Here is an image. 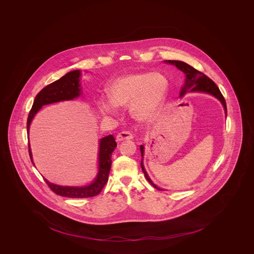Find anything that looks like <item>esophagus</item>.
<instances>
[{
    "instance_id": "34e87169",
    "label": "esophagus",
    "mask_w": 254,
    "mask_h": 254,
    "mask_svg": "<svg viewBox=\"0 0 254 254\" xmlns=\"http://www.w3.org/2000/svg\"><path fill=\"white\" fill-rule=\"evenodd\" d=\"M132 138H133V135L129 131H122L116 136V140L118 142H120V141H123L126 139H131Z\"/></svg>"
}]
</instances>
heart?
Returning <instances> with one entry per match:
<instances>
[{
    "instance_id": "obj_1",
    "label": "heart",
    "mask_w": 254,
    "mask_h": 254,
    "mask_svg": "<svg viewBox=\"0 0 254 254\" xmlns=\"http://www.w3.org/2000/svg\"><path fill=\"white\" fill-rule=\"evenodd\" d=\"M169 80L160 72L134 71L116 77L107 85L109 100L98 105L102 114L116 116L117 108L130 107L139 121H151L160 112L169 92Z\"/></svg>"
}]
</instances>
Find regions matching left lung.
Returning a JSON list of instances; mask_svg holds the SVG:
<instances>
[{"instance_id": "1", "label": "left lung", "mask_w": 254, "mask_h": 254, "mask_svg": "<svg viewBox=\"0 0 254 254\" xmlns=\"http://www.w3.org/2000/svg\"><path fill=\"white\" fill-rule=\"evenodd\" d=\"M165 63H169L171 65L176 66L178 69L182 70L183 72H185V85H183L181 92H180V97H184L185 93L190 91V92H202L208 93L209 95H212L213 97H215L216 99L221 101V103L223 104L224 108V112H225V116H227V108H226V103L225 100L223 98L222 93L220 91L219 87L216 85L215 83L209 79L206 74H204L203 72H201L199 70L192 68V66H190L189 64L185 63L184 62H180V61H165ZM140 153H141V157L143 158V154H144V146L140 145ZM141 169L144 173V176L147 179V181L154 186V188L158 189V190H163L161 188L157 187L154 185L153 181L150 179L147 174L146 170L144 169L142 159H141Z\"/></svg>"}]
</instances>
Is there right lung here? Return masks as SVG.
Wrapping results in <instances>:
<instances>
[{
	"label": "right lung",
	"instance_id": "obj_1",
	"mask_svg": "<svg viewBox=\"0 0 254 254\" xmlns=\"http://www.w3.org/2000/svg\"><path fill=\"white\" fill-rule=\"evenodd\" d=\"M80 77V69L69 71L61 79L55 81L50 85H46V87H44L37 94L27 120L28 135L33 117L44 105L64 100H74L82 94ZM116 145L117 144L116 139L113 135H108L104 138H100L99 149V170L97 177L95 178V180L90 185L85 186H62L49 183L45 179L46 184L55 193L70 198H85L99 194L108 182V177L112 165V154L115 151ZM29 154L31 162L34 165L30 143Z\"/></svg>",
	"mask_w": 254,
	"mask_h": 254
}]
</instances>
